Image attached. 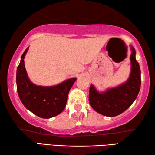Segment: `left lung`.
Here are the masks:
<instances>
[{
	"instance_id": "obj_1",
	"label": "left lung",
	"mask_w": 155,
	"mask_h": 155,
	"mask_svg": "<svg viewBox=\"0 0 155 155\" xmlns=\"http://www.w3.org/2000/svg\"><path fill=\"white\" fill-rule=\"evenodd\" d=\"M131 72L125 83L100 93L90 85L89 102L93 109L106 117H115L127 110L136 99L140 87V70L136 59V51L131 47Z\"/></svg>"
}]
</instances>
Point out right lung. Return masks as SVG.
<instances>
[{
	"mask_svg": "<svg viewBox=\"0 0 155 155\" xmlns=\"http://www.w3.org/2000/svg\"><path fill=\"white\" fill-rule=\"evenodd\" d=\"M28 49L21 57L17 70V90L19 99L27 109L39 117L48 119L57 116L65 108L68 92L76 78L52 87L34 84L28 79L25 68L24 58Z\"/></svg>",
	"mask_w": 155,
	"mask_h": 155,
	"instance_id": "1",
	"label": "right lung"
}]
</instances>
